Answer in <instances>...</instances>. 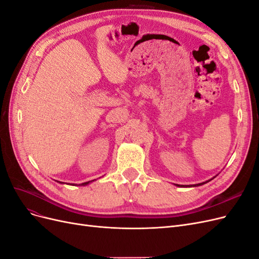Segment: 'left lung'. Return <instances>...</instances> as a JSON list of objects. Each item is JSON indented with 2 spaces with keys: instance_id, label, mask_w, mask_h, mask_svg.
I'll use <instances>...</instances> for the list:
<instances>
[{
  "instance_id": "left-lung-1",
  "label": "left lung",
  "mask_w": 259,
  "mask_h": 259,
  "mask_svg": "<svg viewBox=\"0 0 259 259\" xmlns=\"http://www.w3.org/2000/svg\"><path fill=\"white\" fill-rule=\"evenodd\" d=\"M205 183H207V182H205ZM205 183H201V184H197V185H193V187H195V186H201V185H204ZM178 187H186V186H179V185H177ZM187 187H192V186H187Z\"/></svg>"
}]
</instances>
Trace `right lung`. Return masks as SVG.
Masks as SVG:
<instances>
[{"mask_svg": "<svg viewBox=\"0 0 259 259\" xmlns=\"http://www.w3.org/2000/svg\"><path fill=\"white\" fill-rule=\"evenodd\" d=\"M95 180V179H94ZM94 180H91V182H86V183H83V184H79V186H86V185H89L90 183H92V182H94ZM60 183V182H59Z\"/></svg>", "mask_w": 259, "mask_h": 259, "instance_id": "right-lung-1", "label": "right lung"}]
</instances>
